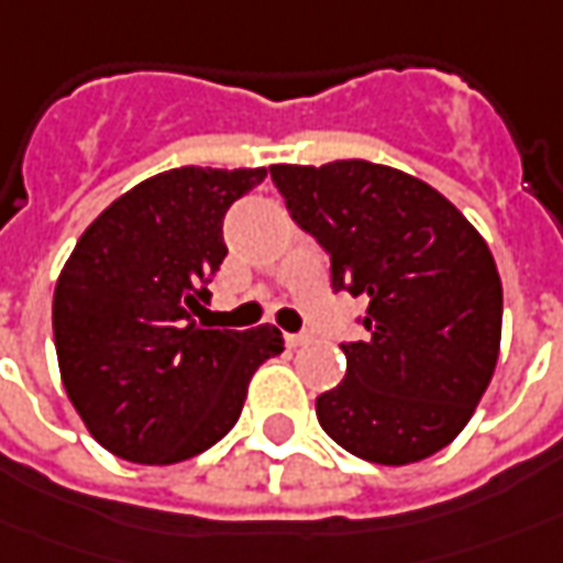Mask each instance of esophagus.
<instances>
[{
	"label": "esophagus",
	"mask_w": 563,
	"mask_h": 563,
	"mask_svg": "<svg viewBox=\"0 0 563 563\" xmlns=\"http://www.w3.org/2000/svg\"><path fill=\"white\" fill-rule=\"evenodd\" d=\"M309 340H312V336H309V333H285V343H288L290 349L306 346V343H309Z\"/></svg>",
	"instance_id": "obj_1"
}]
</instances>
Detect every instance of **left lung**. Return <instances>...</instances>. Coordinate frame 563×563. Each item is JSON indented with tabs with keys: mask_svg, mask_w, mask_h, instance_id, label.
<instances>
[{
	"mask_svg": "<svg viewBox=\"0 0 563 563\" xmlns=\"http://www.w3.org/2000/svg\"><path fill=\"white\" fill-rule=\"evenodd\" d=\"M269 174L297 227L328 251L333 290L367 297V340L340 343L346 377L316 398L321 429L379 466L448 448L499 358L503 285L487 242L405 170L346 158Z\"/></svg>",
	"mask_w": 563,
	"mask_h": 563,
	"instance_id": "left-lung-1",
	"label": "left lung"
}]
</instances>
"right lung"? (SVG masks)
Masks as SVG:
<instances>
[{"mask_svg":"<svg viewBox=\"0 0 563 563\" xmlns=\"http://www.w3.org/2000/svg\"><path fill=\"white\" fill-rule=\"evenodd\" d=\"M266 168L165 170L112 201L54 288V346L69 401L97 444L170 466L230 432L282 331L205 328L208 282L227 257L223 217Z\"/></svg>","mask_w":563,"mask_h":563,"instance_id":"1","label":"right lung"}]
</instances>
